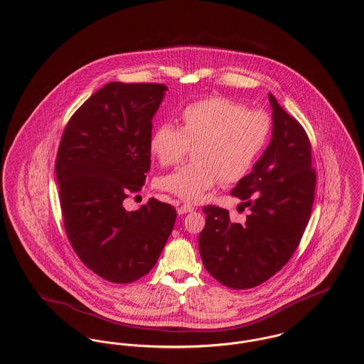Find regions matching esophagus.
Listing matches in <instances>:
<instances>
[{
	"label": "esophagus",
	"instance_id": "obj_1",
	"mask_svg": "<svg viewBox=\"0 0 364 364\" xmlns=\"http://www.w3.org/2000/svg\"><path fill=\"white\" fill-rule=\"evenodd\" d=\"M190 212H193V205H188V203H183V205L177 209V213L178 214L190 213Z\"/></svg>",
	"mask_w": 364,
	"mask_h": 364
}]
</instances>
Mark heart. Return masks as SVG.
Listing matches in <instances>:
<instances>
[{
  "mask_svg": "<svg viewBox=\"0 0 364 364\" xmlns=\"http://www.w3.org/2000/svg\"><path fill=\"white\" fill-rule=\"evenodd\" d=\"M180 129L164 124L154 130L151 152L159 164H180L193 149L188 164L159 180L164 191L187 202L203 200L224 178L237 181L252 169L271 136V118L262 111H247L240 103L210 97L181 109Z\"/></svg>",
  "mask_w": 364,
  "mask_h": 364,
  "instance_id": "b5f03b06",
  "label": "heart"
}]
</instances>
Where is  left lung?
Returning a JSON list of instances; mask_svg holds the SVG:
<instances>
[{
	"label": "left lung",
	"instance_id": "obj_1",
	"mask_svg": "<svg viewBox=\"0 0 364 364\" xmlns=\"http://www.w3.org/2000/svg\"><path fill=\"white\" fill-rule=\"evenodd\" d=\"M272 139L231 193L250 213L231 223L228 210L205 206L198 246L208 272L230 289H252L272 278L293 256L309 221L316 173L311 143L299 121L268 95Z\"/></svg>",
	"mask_w": 364,
	"mask_h": 364
}]
</instances>
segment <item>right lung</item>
Masks as SVG:
<instances>
[{
	"mask_svg": "<svg viewBox=\"0 0 364 364\" xmlns=\"http://www.w3.org/2000/svg\"><path fill=\"white\" fill-rule=\"evenodd\" d=\"M162 84L109 82L70 118L56 156L68 240L89 269L112 283L147 275L176 223V209L154 198L128 212L150 171L152 118Z\"/></svg>",
	"mask_w": 364,
	"mask_h": 364,
	"instance_id": "add662e5",
	"label": "right lung"
}]
</instances>
